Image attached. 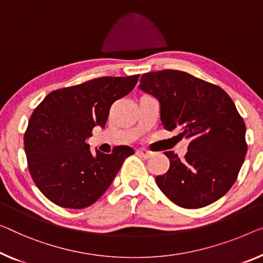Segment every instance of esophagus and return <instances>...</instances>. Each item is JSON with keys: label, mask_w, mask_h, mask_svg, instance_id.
<instances>
[{"label": "esophagus", "mask_w": 263, "mask_h": 263, "mask_svg": "<svg viewBox=\"0 0 263 263\" xmlns=\"http://www.w3.org/2000/svg\"><path fill=\"white\" fill-rule=\"evenodd\" d=\"M137 154L142 156L143 158H145V159L151 158V157L154 156V152L150 151V150H146V148H139V150H137Z\"/></svg>", "instance_id": "esophagus-1"}]
</instances>
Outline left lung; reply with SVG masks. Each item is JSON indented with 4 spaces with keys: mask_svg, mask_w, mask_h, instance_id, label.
Returning <instances> with one entry per match:
<instances>
[{
    "mask_svg": "<svg viewBox=\"0 0 263 263\" xmlns=\"http://www.w3.org/2000/svg\"><path fill=\"white\" fill-rule=\"evenodd\" d=\"M139 88L158 99L164 128L190 140L183 159L164 152L170 167L156 177L162 193L186 209L209 205L228 193L248 148L246 124L232 98L217 85L176 69L143 74Z\"/></svg>",
    "mask_w": 263,
    "mask_h": 263,
    "instance_id": "8db88e82",
    "label": "left lung"
}]
</instances>
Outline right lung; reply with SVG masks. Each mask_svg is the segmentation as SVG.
Returning <instances> with one entry per match:
<instances>
[{
  "instance_id": "add662e5",
  "label": "right lung",
  "mask_w": 263,
  "mask_h": 263,
  "mask_svg": "<svg viewBox=\"0 0 263 263\" xmlns=\"http://www.w3.org/2000/svg\"><path fill=\"white\" fill-rule=\"evenodd\" d=\"M139 74L101 77L50 92L31 113L23 137L29 174L50 202L84 209L111 185L126 157V145L106 155L89 151L92 130L104 127L112 104L130 93Z\"/></svg>"
}]
</instances>
